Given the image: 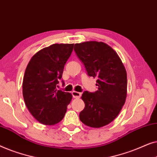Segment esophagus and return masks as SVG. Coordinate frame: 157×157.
<instances>
[{
	"mask_svg": "<svg viewBox=\"0 0 157 157\" xmlns=\"http://www.w3.org/2000/svg\"><path fill=\"white\" fill-rule=\"evenodd\" d=\"M72 94V96L74 98H80L81 96V94L79 93V92H77V91H73L71 92Z\"/></svg>",
	"mask_w": 157,
	"mask_h": 157,
	"instance_id": "1",
	"label": "esophagus"
}]
</instances>
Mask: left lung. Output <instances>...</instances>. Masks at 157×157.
<instances>
[{
  "label": "left lung",
  "instance_id": "obj_1",
  "mask_svg": "<svg viewBox=\"0 0 157 157\" xmlns=\"http://www.w3.org/2000/svg\"><path fill=\"white\" fill-rule=\"evenodd\" d=\"M74 51L84 64L88 75L97 78V91H84L82 94L85 107L79 119L90 127H102L117 118L125 104L127 94L125 67L117 53L105 43L76 44Z\"/></svg>",
  "mask_w": 157,
  "mask_h": 157
}]
</instances>
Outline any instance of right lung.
I'll return each instance as SVG.
<instances>
[{
    "label": "right lung",
    "mask_w": 157,
    "mask_h": 157,
    "mask_svg": "<svg viewBox=\"0 0 157 157\" xmlns=\"http://www.w3.org/2000/svg\"><path fill=\"white\" fill-rule=\"evenodd\" d=\"M74 44H55L38 51L28 64L23 81V96L31 115L45 125L63 119L72 94L56 89Z\"/></svg>",
    "instance_id": "1"
}]
</instances>
